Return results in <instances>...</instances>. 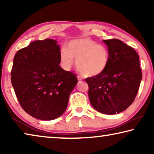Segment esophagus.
<instances>
[{"label":"esophagus","instance_id":"1","mask_svg":"<svg viewBox=\"0 0 154 154\" xmlns=\"http://www.w3.org/2000/svg\"><path fill=\"white\" fill-rule=\"evenodd\" d=\"M77 79L78 81H82L83 79V78L81 77L80 76H77Z\"/></svg>","mask_w":154,"mask_h":154}]
</instances>
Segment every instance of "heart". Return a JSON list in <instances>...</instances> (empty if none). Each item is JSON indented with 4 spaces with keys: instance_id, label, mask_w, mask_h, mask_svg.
<instances>
[{
    "instance_id": "heart-1",
    "label": "heart",
    "mask_w": 154,
    "mask_h": 154,
    "mask_svg": "<svg viewBox=\"0 0 154 154\" xmlns=\"http://www.w3.org/2000/svg\"><path fill=\"white\" fill-rule=\"evenodd\" d=\"M60 58L64 69H69L76 60L77 71L86 77L102 74L110 62V53L107 47L98 45L90 38L72 40L66 48L61 49Z\"/></svg>"
}]
</instances>
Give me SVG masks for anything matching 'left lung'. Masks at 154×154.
<instances>
[{"label":"left lung","mask_w":154,"mask_h":154,"mask_svg":"<svg viewBox=\"0 0 154 154\" xmlns=\"http://www.w3.org/2000/svg\"><path fill=\"white\" fill-rule=\"evenodd\" d=\"M110 53V62L102 74L85 79L88 96L96 110L107 115L122 112L133 103L142 72L136 51L119 39L103 41Z\"/></svg>","instance_id":"8db88e82"}]
</instances>
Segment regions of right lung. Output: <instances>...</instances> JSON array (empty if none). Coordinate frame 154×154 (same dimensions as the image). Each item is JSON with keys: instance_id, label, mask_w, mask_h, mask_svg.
I'll return each mask as SVG.
<instances>
[{"instance_id": "add662e5", "label": "right lung", "mask_w": 154, "mask_h": 154, "mask_svg": "<svg viewBox=\"0 0 154 154\" xmlns=\"http://www.w3.org/2000/svg\"><path fill=\"white\" fill-rule=\"evenodd\" d=\"M50 38L33 41L18 51L13 62L11 83L20 105L41 120H52L64 113L77 83L72 72L60 66V48Z\"/></svg>"}]
</instances>
